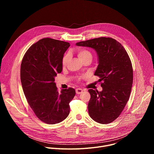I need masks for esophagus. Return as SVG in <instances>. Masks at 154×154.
Returning a JSON list of instances; mask_svg holds the SVG:
<instances>
[{
  "instance_id": "obj_1",
  "label": "esophagus",
  "mask_w": 154,
  "mask_h": 154,
  "mask_svg": "<svg viewBox=\"0 0 154 154\" xmlns=\"http://www.w3.org/2000/svg\"><path fill=\"white\" fill-rule=\"evenodd\" d=\"M83 90L82 89H80V88H77L75 90V92H76V94H81L82 92H83Z\"/></svg>"
}]
</instances>
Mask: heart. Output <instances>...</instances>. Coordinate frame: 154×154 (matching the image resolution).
Masks as SVG:
<instances>
[{
	"mask_svg": "<svg viewBox=\"0 0 154 154\" xmlns=\"http://www.w3.org/2000/svg\"><path fill=\"white\" fill-rule=\"evenodd\" d=\"M77 56L80 61H83L85 59L91 58H92V54L90 51H88L86 49H78L76 51ZM71 56L69 54H66L64 55L63 58H62V66H66L67 65L68 63L69 62L70 60Z\"/></svg>",
	"mask_w": 154,
	"mask_h": 154,
	"instance_id": "b5f03b06",
	"label": "heart"
}]
</instances>
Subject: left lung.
Listing matches in <instances>:
<instances>
[{
    "mask_svg": "<svg viewBox=\"0 0 154 154\" xmlns=\"http://www.w3.org/2000/svg\"><path fill=\"white\" fill-rule=\"evenodd\" d=\"M76 45L94 49L99 58L94 75L102 82L103 90H88L89 115L100 124L112 122L122 113L131 93L133 68L130 57L121 44L112 38L100 37L80 41Z\"/></svg>",
    "mask_w": 154,
    "mask_h": 154,
    "instance_id": "8db88e82",
    "label": "left lung"
}]
</instances>
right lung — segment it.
I'll return each mask as SVG.
<instances>
[{
    "mask_svg": "<svg viewBox=\"0 0 154 154\" xmlns=\"http://www.w3.org/2000/svg\"><path fill=\"white\" fill-rule=\"evenodd\" d=\"M69 43L50 38L32 45L20 65V80L27 100L36 117L48 124L59 123L69 114L75 95L72 88L59 93L55 77L62 71V58Z\"/></svg>",
    "mask_w": 154,
    "mask_h": 154,
    "instance_id": "obj_1",
    "label": "right lung"
}]
</instances>
